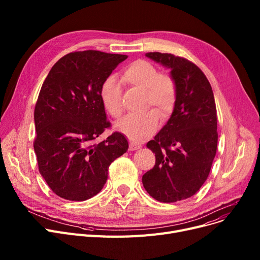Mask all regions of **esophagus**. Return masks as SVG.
<instances>
[{"label": "esophagus", "mask_w": 260, "mask_h": 260, "mask_svg": "<svg viewBox=\"0 0 260 260\" xmlns=\"http://www.w3.org/2000/svg\"><path fill=\"white\" fill-rule=\"evenodd\" d=\"M141 146L136 144L134 142H129V151H137V149H139Z\"/></svg>", "instance_id": "esophagus-1"}]
</instances>
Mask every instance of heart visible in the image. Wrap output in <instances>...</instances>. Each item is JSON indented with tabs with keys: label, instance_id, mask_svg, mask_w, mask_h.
I'll return each instance as SVG.
<instances>
[{
	"label": "heart",
	"instance_id": "obj_1",
	"mask_svg": "<svg viewBox=\"0 0 260 260\" xmlns=\"http://www.w3.org/2000/svg\"><path fill=\"white\" fill-rule=\"evenodd\" d=\"M122 79L129 85L145 88V104L147 109L154 106L161 120L170 118L177 101V84L168 74H159L158 68L146 60L131 63L123 72ZM101 102L106 112L115 119L123 114L122 88L119 82L107 78L100 88ZM158 126V116L153 111L139 116H128L117 123V128L136 142H141L152 136Z\"/></svg>",
	"mask_w": 260,
	"mask_h": 260
}]
</instances>
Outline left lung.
Returning a JSON list of instances; mask_svg holds the SVG:
<instances>
[{
  "label": "left lung",
  "instance_id": "1",
  "mask_svg": "<svg viewBox=\"0 0 260 260\" xmlns=\"http://www.w3.org/2000/svg\"><path fill=\"white\" fill-rule=\"evenodd\" d=\"M146 57L171 68L177 101L167 124L146 144L156 162L142 183L156 200L176 202L195 195L209 177L218 141L214 93L206 75L187 59L161 52Z\"/></svg>",
  "mask_w": 260,
  "mask_h": 260
}]
</instances>
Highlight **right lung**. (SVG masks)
<instances>
[{
    "label": "right lung",
    "instance_id": "1",
    "mask_svg": "<svg viewBox=\"0 0 260 260\" xmlns=\"http://www.w3.org/2000/svg\"><path fill=\"white\" fill-rule=\"evenodd\" d=\"M126 58L99 50L67 53L51 67L41 87L34 148L40 174L63 199L84 201L97 195L111 163L127 151L128 142L119 132L94 143L111 127L101 85Z\"/></svg>",
    "mask_w": 260,
    "mask_h": 260
}]
</instances>
